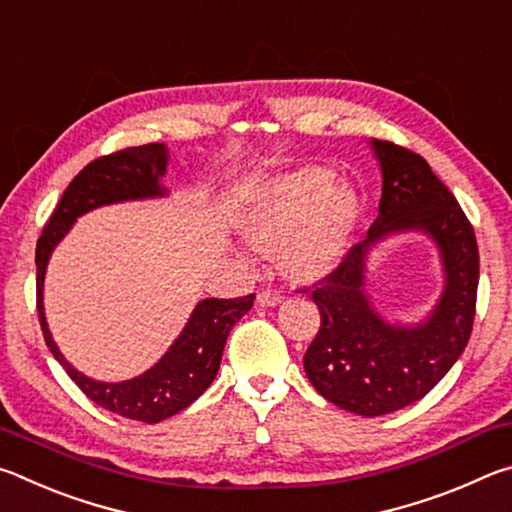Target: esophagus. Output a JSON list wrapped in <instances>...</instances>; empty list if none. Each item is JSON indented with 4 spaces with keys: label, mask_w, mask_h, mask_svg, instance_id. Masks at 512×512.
<instances>
[{
    "label": "esophagus",
    "mask_w": 512,
    "mask_h": 512,
    "mask_svg": "<svg viewBox=\"0 0 512 512\" xmlns=\"http://www.w3.org/2000/svg\"><path fill=\"white\" fill-rule=\"evenodd\" d=\"M257 302L262 307H275V305H280V302H282V293L280 291H273V289H266V291L259 293Z\"/></svg>",
    "instance_id": "obj_1"
}]
</instances>
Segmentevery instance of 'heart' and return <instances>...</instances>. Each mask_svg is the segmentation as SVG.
<instances>
[{
    "label": "heart",
    "mask_w": 512,
    "mask_h": 512,
    "mask_svg": "<svg viewBox=\"0 0 512 512\" xmlns=\"http://www.w3.org/2000/svg\"><path fill=\"white\" fill-rule=\"evenodd\" d=\"M336 171L302 167L257 189L241 230L262 255H277L280 271L309 284L339 266L359 221V198L336 183Z\"/></svg>",
    "instance_id": "1"
}]
</instances>
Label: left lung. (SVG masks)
Here are the masks:
<instances>
[{"label":"left lung","mask_w":512,"mask_h":512,"mask_svg":"<svg viewBox=\"0 0 512 512\" xmlns=\"http://www.w3.org/2000/svg\"><path fill=\"white\" fill-rule=\"evenodd\" d=\"M372 149L384 176L379 216L368 239L311 284L320 327L302 359L327 402L366 418L422 400L447 375L470 341L479 287V246L454 194L422 155L386 140H375ZM397 229L429 231L446 262L444 298L428 323L413 330L386 326L362 293L367 246Z\"/></svg>","instance_id":"obj_1"}]
</instances>
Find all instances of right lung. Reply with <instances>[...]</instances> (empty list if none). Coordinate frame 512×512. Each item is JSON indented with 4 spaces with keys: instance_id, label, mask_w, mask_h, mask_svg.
I'll use <instances>...</instances> for the list:
<instances>
[{
    "instance_id": "1",
    "label": "right lung",
    "mask_w": 512,
    "mask_h": 512,
    "mask_svg": "<svg viewBox=\"0 0 512 512\" xmlns=\"http://www.w3.org/2000/svg\"><path fill=\"white\" fill-rule=\"evenodd\" d=\"M164 169H167V149L158 142L131 146V149L92 160L60 196L36 246V300L47 348L94 404L121 418L149 424L180 413L207 391L219 372L230 329L253 307L255 293L241 298H207L198 302L185 332L149 372L131 381H121V384H101L74 370L58 352L49 334L45 311H42V280H45L51 250L72 228L76 216L99 205L128 201V198L160 196L164 189L158 185V178L164 176Z\"/></svg>"
}]
</instances>
